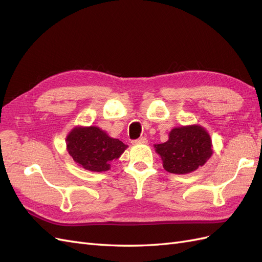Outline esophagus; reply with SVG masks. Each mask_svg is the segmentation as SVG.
<instances>
[{
	"instance_id": "34e87169",
	"label": "esophagus",
	"mask_w": 262,
	"mask_h": 262,
	"mask_svg": "<svg viewBox=\"0 0 262 262\" xmlns=\"http://www.w3.org/2000/svg\"><path fill=\"white\" fill-rule=\"evenodd\" d=\"M146 142H147V140H146L145 137H141L139 139L133 140L132 144H144V143H146Z\"/></svg>"
}]
</instances>
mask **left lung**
<instances>
[{
  "label": "left lung",
  "instance_id": "left-lung-1",
  "mask_svg": "<svg viewBox=\"0 0 262 262\" xmlns=\"http://www.w3.org/2000/svg\"><path fill=\"white\" fill-rule=\"evenodd\" d=\"M209 133L199 125L172 129L169 140L155 144L164 168L171 173H188L198 169L212 155Z\"/></svg>",
  "mask_w": 262,
  "mask_h": 262
}]
</instances>
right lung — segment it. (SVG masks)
Instances as JSON below:
<instances>
[{"label":"right lung","instance_id":"1","mask_svg":"<svg viewBox=\"0 0 262 262\" xmlns=\"http://www.w3.org/2000/svg\"><path fill=\"white\" fill-rule=\"evenodd\" d=\"M69 154L83 168L106 171L110 162L119 158L126 148L123 142L108 137L97 126L75 128L67 138Z\"/></svg>","mask_w":262,"mask_h":262}]
</instances>
